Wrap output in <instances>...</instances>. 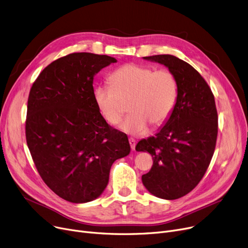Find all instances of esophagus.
<instances>
[{
    "label": "esophagus",
    "mask_w": 248,
    "mask_h": 248,
    "mask_svg": "<svg viewBox=\"0 0 248 248\" xmlns=\"http://www.w3.org/2000/svg\"><path fill=\"white\" fill-rule=\"evenodd\" d=\"M128 141H129V145H131L132 150L135 151V148H136V140H135L133 138H129V139H128Z\"/></svg>",
    "instance_id": "obj_1"
}]
</instances>
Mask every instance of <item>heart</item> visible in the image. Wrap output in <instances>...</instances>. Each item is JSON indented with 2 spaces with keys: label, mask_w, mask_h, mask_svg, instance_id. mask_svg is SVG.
Wrapping results in <instances>:
<instances>
[{
  "label": "heart",
  "mask_w": 248,
  "mask_h": 248,
  "mask_svg": "<svg viewBox=\"0 0 248 248\" xmlns=\"http://www.w3.org/2000/svg\"><path fill=\"white\" fill-rule=\"evenodd\" d=\"M110 85L94 89V100L108 124H116L124 111V102L131 100V114L120 124L122 132L140 136L147 133L149 123L162 125L170 116L178 95L176 78L171 71L129 63L113 71Z\"/></svg>",
  "instance_id": "heart-1"
}]
</instances>
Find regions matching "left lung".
I'll return each instance as SVG.
<instances>
[{
	"label": "left lung",
	"mask_w": 248,
	"mask_h": 248,
	"mask_svg": "<svg viewBox=\"0 0 248 248\" xmlns=\"http://www.w3.org/2000/svg\"><path fill=\"white\" fill-rule=\"evenodd\" d=\"M166 66L176 78L175 107L155 137L138 142V152H148L154 163L141 176L154 196L175 200L198 185L213 157L218 133L214 95L200 73L176 56L142 57Z\"/></svg>",
	"instance_id": "obj_1"
}]
</instances>
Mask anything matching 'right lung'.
I'll return each instance as SVG.
<instances>
[{
  "mask_svg": "<svg viewBox=\"0 0 248 248\" xmlns=\"http://www.w3.org/2000/svg\"><path fill=\"white\" fill-rule=\"evenodd\" d=\"M116 59L87 52L49 64L30 90L26 140L38 173L62 199L86 203L107 188L114 161L131 152L126 135L103 119L93 78Z\"/></svg>",
  "mask_w": 248,
  "mask_h": 248,
  "instance_id": "1",
  "label": "right lung"
}]
</instances>
